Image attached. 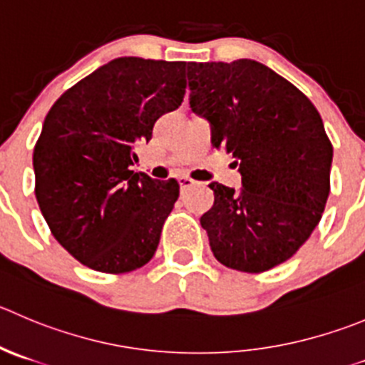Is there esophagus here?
Returning a JSON list of instances; mask_svg holds the SVG:
<instances>
[{
    "mask_svg": "<svg viewBox=\"0 0 365 365\" xmlns=\"http://www.w3.org/2000/svg\"><path fill=\"white\" fill-rule=\"evenodd\" d=\"M197 180H193L192 177H188V175H180L179 177V185H180V190H188V188H192L193 185H195Z\"/></svg>",
    "mask_w": 365,
    "mask_h": 365,
    "instance_id": "34e87169",
    "label": "esophagus"
}]
</instances>
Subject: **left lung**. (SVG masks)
I'll return each mask as SVG.
<instances>
[{"mask_svg":"<svg viewBox=\"0 0 365 365\" xmlns=\"http://www.w3.org/2000/svg\"><path fill=\"white\" fill-rule=\"evenodd\" d=\"M190 107L207 118L213 145L240 165V192L211 182L200 217L222 265L265 272L292 258L319 224L329 195L333 147L307 95L249 58L188 62Z\"/></svg>","mask_w":365,"mask_h":365,"instance_id":"left-lung-1","label":"left lung"}]
</instances>
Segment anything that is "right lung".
<instances>
[{"instance_id":"1","label":"right lung","mask_w":365,"mask_h":365,"mask_svg":"<svg viewBox=\"0 0 365 365\" xmlns=\"http://www.w3.org/2000/svg\"><path fill=\"white\" fill-rule=\"evenodd\" d=\"M186 62L120 57L69 88L34 148L36 197L55 240L107 274L148 263L179 197L175 179L128 170L155 120L186 93Z\"/></svg>"}]
</instances>
